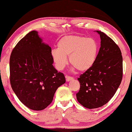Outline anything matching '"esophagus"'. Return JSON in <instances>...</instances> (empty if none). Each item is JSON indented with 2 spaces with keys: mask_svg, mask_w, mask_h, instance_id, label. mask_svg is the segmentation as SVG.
<instances>
[{
  "mask_svg": "<svg viewBox=\"0 0 132 132\" xmlns=\"http://www.w3.org/2000/svg\"><path fill=\"white\" fill-rule=\"evenodd\" d=\"M65 78H66V80L67 82H69V81H71V80H73V77H69L68 76H66L65 77Z\"/></svg>",
  "mask_w": 132,
  "mask_h": 132,
  "instance_id": "esophagus-1",
  "label": "esophagus"
}]
</instances>
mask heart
I'll return each mask as SVG.
<instances>
[{
  "label": "heart",
  "mask_w": 132,
  "mask_h": 132,
  "mask_svg": "<svg viewBox=\"0 0 132 132\" xmlns=\"http://www.w3.org/2000/svg\"><path fill=\"white\" fill-rule=\"evenodd\" d=\"M99 53V45L92 38L80 36H67L62 37L57 44V49L51 52V56L56 68L62 70L68 63L67 57L73 65L81 72H85L92 68Z\"/></svg>",
  "instance_id": "obj_1"
}]
</instances>
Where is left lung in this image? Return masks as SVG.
<instances>
[{"label": "left lung", "mask_w": 132, "mask_h": 132, "mask_svg": "<svg viewBox=\"0 0 132 132\" xmlns=\"http://www.w3.org/2000/svg\"><path fill=\"white\" fill-rule=\"evenodd\" d=\"M100 48L92 68L78 78L80 84L77 99L84 107L96 109L113 97L122 78V56L116 43L101 31Z\"/></svg>", "instance_id": "obj_1"}]
</instances>
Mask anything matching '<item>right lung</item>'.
<instances>
[{"label": "right lung", "mask_w": 132, "mask_h": 132, "mask_svg": "<svg viewBox=\"0 0 132 132\" xmlns=\"http://www.w3.org/2000/svg\"><path fill=\"white\" fill-rule=\"evenodd\" d=\"M51 48L38 32L31 31L14 47L10 58V84L19 100L40 111L51 104L58 88L65 83L53 66Z\"/></svg>", "instance_id": "right-lung-1"}]
</instances>
